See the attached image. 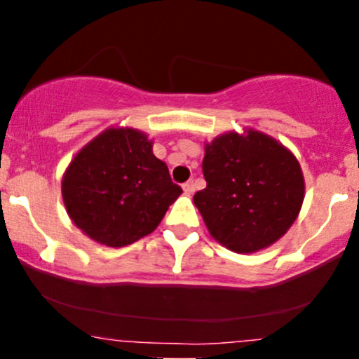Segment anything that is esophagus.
<instances>
[{
	"mask_svg": "<svg viewBox=\"0 0 359 359\" xmlns=\"http://www.w3.org/2000/svg\"><path fill=\"white\" fill-rule=\"evenodd\" d=\"M182 187H184V192H185V194H192L194 191H196V185H194L192 180H189V182H185V184L182 185Z\"/></svg>",
	"mask_w": 359,
	"mask_h": 359,
	"instance_id": "esophagus-1",
	"label": "esophagus"
}]
</instances>
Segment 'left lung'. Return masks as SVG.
<instances>
[{
	"label": "left lung",
	"mask_w": 359,
	"mask_h": 359,
	"mask_svg": "<svg viewBox=\"0 0 359 359\" xmlns=\"http://www.w3.org/2000/svg\"><path fill=\"white\" fill-rule=\"evenodd\" d=\"M208 185L194 204L214 240L236 253L266 248L294 224L304 177L294 155L259 131L226 133L205 145Z\"/></svg>",
	"instance_id": "left-lung-1"
}]
</instances>
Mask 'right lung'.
I'll return each instance as SVG.
<instances>
[{"label": "right lung", "instance_id": "right-lung-1", "mask_svg": "<svg viewBox=\"0 0 359 359\" xmlns=\"http://www.w3.org/2000/svg\"><path fill=\"white\" fill-rule=\"evenodd\" d=\"M182 189L151 151L147 135L109 128L86 145L62 180L69 216L101 245H131L155 231Z\"/></svg>", "mask_w": 359, "mask_h": 359}]
</instances>
